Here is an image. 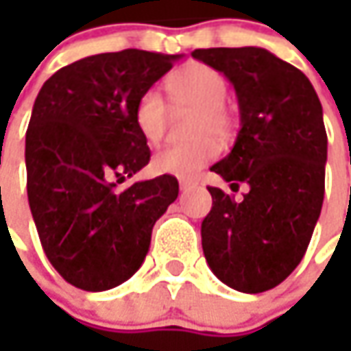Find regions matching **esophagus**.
Returning <instances> with one entry per match:
<instances>
[{
    "label": "esophagus",
    "mask_w": 351,
    "mask_h": 351,
    "mask_svg": "<svg viewBox=\"0 0 351 351\" xmlns=\"http://www.w3.org/2000/svg\"><path fill=\"white\" fill-rule=\"evenodd\" d=\"M195 183V180H191V178H182V180H180V189H182V191H187V189H191Z\"/></svg>",
    "instance_id": "obj_1"
}]
</instances>
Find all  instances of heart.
I'll return each mask as SVG.
<instances>
[{
  "label": "heart",
  "instance_id": "b5f03b06",
  "mask_svg": "<svg viewBox=\"0 0 351 351\" xmlns=\"http://www.w3.org/2000/svg\"><path fill=\"white\" fill-rule=\"evenodd\" d=\"M169 101L178 111H195L189 127L191 142L168 146L156 152L152 169L160 176L187 178L215 160L221 146L215 136L230 130V115L223 101L226 99L224 75L205 64H191L169 75L166 82ZM134 125L148 144L162 141L169 119L166 99L158 89H146L134 105Z\"/></svg>",
  "mask_w": 351,
  "mask_h": 351
}]
</instances>
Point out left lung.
Returning <instances> with one entry per match:
<instances>
[{
	"instance_id": "left-lung-1",
	"label": "left lung",
	"mask_w": 351,
	"mask_h": 351,
	"mask_svg": "<svg viewBox=\"0 0 351 351\" xmlns=\"http://www.w3.org/2000/svg\"><path fill=\"white\" fill-rule=\"evenodd\" d=\"M197 60L234 86L240 130L230 154L213 166L240 203L209 187L201 224L203 254L224 285L242 293L274 289L301 263L324 199L326 130L308 77L258 47L197 48Z\"/></svg>"
}]
</instances>
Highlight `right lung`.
<instances>
[{"mask_svg": "<svg viewBox=\"0 0 351 351\" xmlns=\"http://www.w3.org/2000/svg\"><path fill=\"white\" fill-rule=\"evenodd\" d=\"M180 58L136 48L88 56L50 75L34 99L29 207L48 262L77 289H113L134 276L156 221L178 199L173 176L123 191L117 183L150 162L134 105Z\"/></svg>", "mask_w": 351, "mask_h": 351, "instance_id": "right-lung-1", "label": "right lung"}]
</instances>
